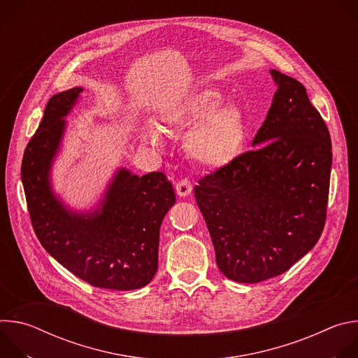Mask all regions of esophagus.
I'll list each match as a JSON object with an SVG mask.
<instances>
[{"label":"esophagus","instance_id":"34e87169","mask_svg":"<svg viewBox=\"0 0 358 358\" xmlns=\"http://www.w3.org/2000/svg\"><path fill=\"white\" fill-rule=\"evenodd\" d=\"M176 191H177V194L180 196H187V195L191 194L192 185H191V182L187 178H184V180H181V181H178L176 184Z\"/></svg>","mask_w":358,"mask_h":358}]
</instances>
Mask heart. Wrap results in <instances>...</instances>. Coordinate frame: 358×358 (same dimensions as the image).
<instances>
[{
    "label": "heart",
    "mask_w": 358,
    "mask_h": 358,
    "mask_svg": "<svg viewBox=\"0 0 358 358\" xmlns=\"http://www.w3.org/2000/svg\"><path fill=\"white\" fill-rule=\"evenodd\" d=\"M220 101V93L207 89L196 93L187 106L176 109L167 116L169 120L180 124L204 119L191 131L187 147L198 163L214 169L231 162L243 140L241 110L234 105H224L215 111ZM143 137L145 141L159 143V136L150 127L144 129Z\"/></svg>",
    "instance_id": "b5f03b06"
}]
</instances>
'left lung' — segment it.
Here are the masks:
<instances>
[{
  "label": "left lung",
  "instance_id": "1",
  "mask_svg": "<svg viewBox=\"0 0 358 358\" xmlns=\"http://www.w3.org/2000/svg\"><path fill=\"white\" fill-rule=\"evenodd\" d=\"M272 106L253 150L194 188L220 271L239 283L282 275L319 241L331 171V140L304 86L276 71Z\"/></svg>",
  "mask_w": 358,
  "mask_h": 358
}]
</instances>
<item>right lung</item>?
I'll use <instances>...</instances> for the list:
<instances>
[{
    "instance_id": "1",
    "label": "right lung",
    "mask_w": 358,
    "mask_h": 358,
    "mask_svg": "<svg viewBox=\"0 0 358 358\" xmlns=\"http://www.w3.org/2000/svg\"><path fill=\"white\" fill-rule=\"evenodd\" d=\"M83 87L54 94L28 143L21 178L34 231L64 268L94 287L134 290L159 268L160 227L176 203L167 177L117 169L96 208L76 211L54 191L50 173Z\"/></svg>"
}]
</instances>
